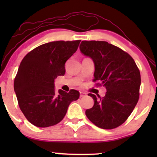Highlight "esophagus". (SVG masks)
<instances>
[{
  "mask_svg": "<svg viewBox=\"0 0 157 157\" xmlns=\"http://www.w3.org/2000/svg\"><path fill=\"white\" fill-rule=\"evenodd\" d=\"M86 93H84V92H82V91H81L80 92V97H83V96H86Z\"/></svg>",
  "mask_w": 157,
  "mask_h": 157,
  "instance_id": "obj_1",
  "label": "esophagus"
}]
</instances>
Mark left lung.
Wrapping results in <instances>:
<instances>
[{
    "label": "left lung",
    "instance_id": "1",
    "mask_svg": "<svg viewBox=\"0 0 157 157\" xmlns=\"http://www.w3.org/2000/svg\"><path fill=\"white\" fill-rule=\"evenodd\" d=\"M81 53L94 63V79L104 86V97L94 94L92 108L86 115L92 123L104 129H112L125 122L134 110L139 97L141 75L134 60L121 48L106 41L83 40Z\"/></svg>",
    "mask_w": 157,
    "mask_h": 157
}]
</instances>
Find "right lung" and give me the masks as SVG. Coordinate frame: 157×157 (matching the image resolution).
Here are the masks:
<instances>
[{
    "label": "right lung",
    "mask_w": 157,
    "mask_h": 157,
    "mask_svg": "<svg viewBox=\"0 0 157 157\" xmlns=\"http://www.w3.org/2000/svg\"><path fill=\"white\" fill-rule=\"evenodd\" d=\"M81 40L49 42L34 48L23 58L14 80L18 105L30 123L48 127L65 117L71 103L80 94L74 89L55 91L54 81L65 74V63L76 52Z\"/></svg>",
    "instance_id": "add662e5"
}]
</instances>
